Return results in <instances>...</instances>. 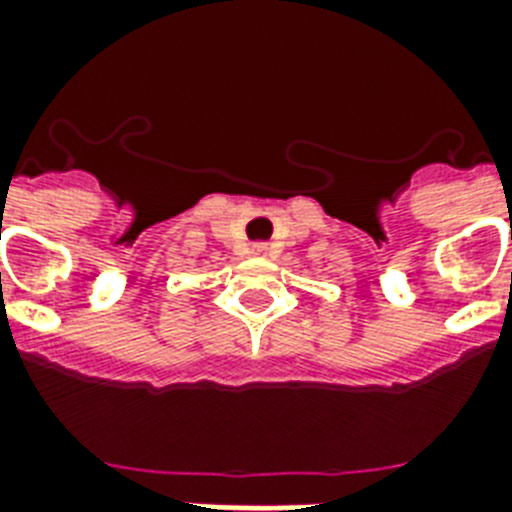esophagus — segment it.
<instances>
[{"label":"esophagus","instance_id":"esophagus-1","mask_svg":"<svg viewBox=\"0 0 512 512\" xmlns=\"http://www.w3.org/2000/svg\"><path fill=\"white\" fill-rule=\"evenodd\" d=\"M268 244H265V241H257V244H252V255H257V257H265L268 255Z\"/></svg>","mask_w":512,"mask_h":512}]
</instances>
